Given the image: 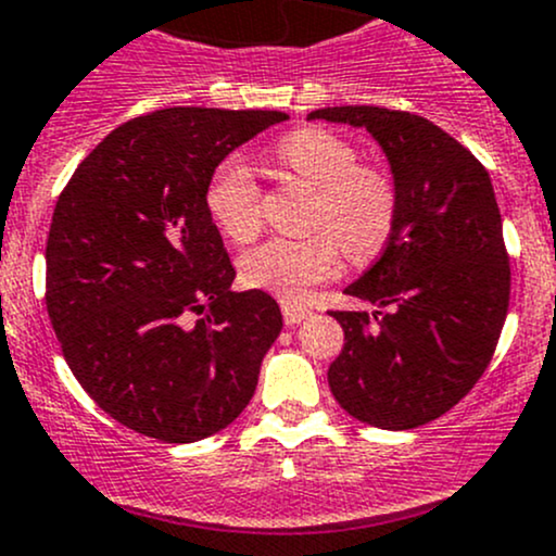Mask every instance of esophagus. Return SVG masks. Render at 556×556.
Segmentation results:
<instances>
[{
	"instance_id": "esophagus-1",
	"label": "esophagus",
	"mask_w": 556,
	"mask_h": 556,
	"mask_svg": "<svg viewBox=\"0 0 556 556\" xmlns=\"http://www.w3.org/2000/svg\"><path fill=\"white\" fill-rule=\"evenodd\" d=\"M282 317H285V325L295 327V325H301L303 319L312 317V312L303 306H295V303H282Z\"/></svg>"
}]
</instances>
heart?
Masks as SVG:
<instances>
[{
  "mask_svg": "<svg viewBox=\"0 0 556 556\" xmlns=\"http://www.w3.org/2000/svg\"><path fill=\"white\" fill-rule=\"evenodd\" d=\"M274 160L314 189L308 237H274L248 250L239 274L250 288L285 301H301L314 285L341 268V248L352 261H365L383 248L394 224L396 189L381 167L359 165L349 140L323 127H303L274 146ZM210 220L231 242H250L261 231V186L237 156L220 162L204 189Z\"/></svg>",
  "mask_w": 556,
  "mask_h": 556,
  "instance_id": "heart-1",
  "label": "heart"
}]
</instances>
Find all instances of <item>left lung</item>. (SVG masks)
Segmentation results:
<instances>
[{
	"mask_svg": "<svg viewBox=\"0 0 556 556\" xmlns=\"http://www.w3.org/2000/svg\"><path fill=\"white\" fill-rule=\"evenodd\" d=\"M308 119L365 127L396 189L381 258L343 290L378 312H330L343 327L330 391L362 424L416 429L475 389L506 323L511 268L493 184L469 149L410 111L332 106Z\"/></svg>",
	"mask_w": 556,
	"mask_h": 556,
	"instance_id": "left-lung-1",
	"label": "left lung"
}]
</instances>
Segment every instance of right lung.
<instances>
[{"label":"right lung","instance_id":"right-lung-1","mask_svg":"<svg viewBox=\"0 0 556 556\" xmlns=\"http://www.w3.org/2000/svg\"><path fill=\"white\" fill-rule=\"evenodd\" d=\"M285 119L200 106L136 116L58 197L45 250L52 330L81 389L138 434L204 440L253 400L282 312L263 290H231L204 189L237 146Z\"/></svg>","mask_w":556,"mask_h":556}]
</instances>
